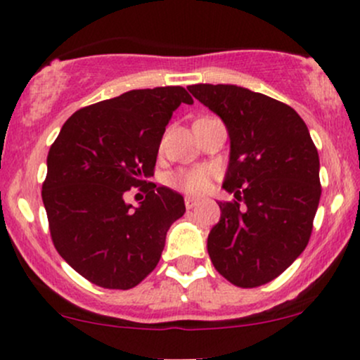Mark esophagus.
<instances>
[{
  "instance_id": "obj_1",
  "label": "esophagus",
  "mask_w": 360,
  "mask_h": 360,
  "mask_svg": "<svg viewBox=\"0 0 360 360\" xmlns=\"http://www.w3.org/2000/svg\"><path fill=\"white\" fill-rule=\"evenodd\" d=\"M184 203H186V208L191 210V208H194V206H196L198 203H200V200H198V198H193V196H186Z\"/></svg>"
}]
</instances>
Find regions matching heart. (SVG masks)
<instances>
[{
  "label": "heart",
  "instance_id": "obj_1",
  "mask_svg": "<svg viewBox=\"0 0 360 360\" xmlns=\"http://www.w3.org/2000/svg\"><path fill=\"white\" fill-rule=\"evenodd\" d=\"M213 179V169L198 166L193 169H183L167 177V183L172 188L189 194H203L210 189Z\"/></svg>",
  "mask_w": 360,
  "mask_h": 360
}]
</instances>
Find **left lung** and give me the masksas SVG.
<instances>
[{
	"label": "left lung",
	"mask_w": 360,
	"mask_h": 360,
	"mask_svg": "<svg viewBox=\"0 0 360 360\" xmlns=\"http://www.w3.org/2000/svg\"><path fill=\"white\" fill-rule=\"evenodd\" d=\"M189 93L225 123L230 159L208 235L214 269L235 286L276 279L308 245L320 203V159L291 106L235 84H194Z\"/></svg>",
	"instance_id": "1"
}]
</instances>
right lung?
I'll return each mask as SVG.
<instances>
[{
    "label": "right lung",
    "mask_w": 360,
    "mask_h": 360,
    "mask_svg": "<svg viewBox=\"0 0 360 360\" xmlns=\"http://www.w3.org/2000/svg\"><path fill=\"white\" fill-rule=\"evenodd\" d=\"M181 103L193 105L181 86L127 91L76 111L49 150L42 200L52 242L96 286H137L186 212L184 198L166 186H148L139 206L123 200L154 176L160 140Z\"/></svg>",
    "instance_id": "1"
}]
</instances>
